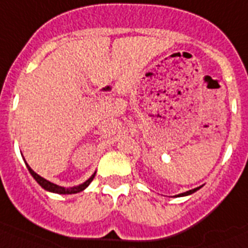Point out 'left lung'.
I'll list each match as a JSON object with an SVG mask.
<instances>
[{"mask_svg":"<svg viewBox=\"0 0 248 248\" xmlns=\"http://www.w3.org/2000/svg\"><path fill=\"white\" fill-rule=\"evenodd\" d=\"M201 187H197V188H193V189H189V191H187V192H184V193H180V195H177L178 197H181V196H187V195H191V193L196 192L197 189H200Z\"/></svg>","mask_w":248,"mask_h":248,"instance_id":"8db88e82","label":"left lung"}]
</instances>
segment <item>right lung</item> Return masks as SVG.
Returning a JSON list of instances; mask_svg holds the SVG:
<instances>
[{"label":"right lung","mask_w":248,"mask_h":248,"mask_svg":"<svg viewBox=\"0 0 248 248\" xmlns=\"http://www.w3.org/2000/svg\"><path fill=\"white\" fill-rule=\"evenodd\" d=\"M27 169H29L30 173L32 175V177L34 178V180L37 181L38 185L40 186L44 187L45 189H47V191H51V192H55V193H61V195H71V193H77V192H81V191H83V189L86 188V187L88 186V185L91 184L92 180L94 178V175L96 173H93V175L91 176V177L88 178L86 182H83L82 185H79V186H76V187H72V188H64V187H61V186H57V185L52 184V182H49V181L45 180L44 177H41V176H38L37 173L34 171H32V169L30 167L29 165H27Z\"/></svg>","instance_id":"obj_1"}]
</instances>
